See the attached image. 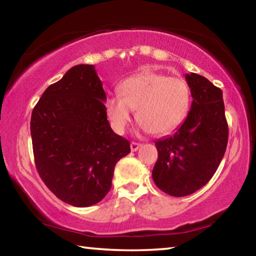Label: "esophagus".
<instances>
[{
	"label": "esophagus",
	"instance_id": "obj_1",
	"mask_svg": "<svg viewBox=\"0 0 256 256\" xmlns=\"http://www.w3.org/2000/svg\"><path fill=\"white\" fill-rule=\"evenodd\" d=\"M131 146V151H133L134 152V151H136L138 148H140L141 144H138V142H131V146Z\"/></svg>",
	"mask_w": 256,
	"mask_h": 256
}]
</instances>
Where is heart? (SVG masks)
I'll use <instances>...</instances> for the list:
<instances>
[{
  "label": "heart",
  "instance_id": "b5f03b06",
  "mask_svg": "<svg viewBox=\"0 0 256 256\" xmlns=\"http://www.w3.org/2000/svg\"><path fill=\"white\" fill-rule=\"evenodd\" d=\"M118 90L120 94L105 99L107 118L118 134L131 122L133 110L144 131L167 134L183 122L190 106V90L185 80L150 70L126 78Z\"/></svg>",
  "mask_w": 256,
  "mask_h": 256
}]
</instances>
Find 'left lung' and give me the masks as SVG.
I'll return each mask as SVG.
<instances>
[{
    "instance_id": "1",
    "label": "left lung",
    "mask_w": 256,
    "mask_h": 256,
    "mask_svg": "<svg viewBox=\"0 0 256 256\" xmlns=\"http://www.w3.org/2000/svg\"><path fill=\"white\" fill-rule=\"evenodd\" d=\"M193 102L188 118L170 136L154 142V184L172 196H190L214 175L226 152L228 124L222 89L196 73L185 74Z\"/></svg>"
}]
</instances>
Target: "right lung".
<instances>
[{
  "mask_svg": "<svg viewBox=\"0 0 256 256\" xmlns=\"http://www.w3.org/2000/svg\"><path fill=\"white\" fill-rule=\"evenodd\" d=\"M106 94L94 66L71 68L34 106L30 132L36 168L45 185L73 206L100 202L112 188L116 162L130 142L112 131Z\"/></svg>",
  "mask_w": 256,
  "mask_h": 256,
  "instance_id": "1",
  "label": "right lung"
}]
</instances>
